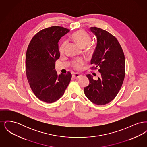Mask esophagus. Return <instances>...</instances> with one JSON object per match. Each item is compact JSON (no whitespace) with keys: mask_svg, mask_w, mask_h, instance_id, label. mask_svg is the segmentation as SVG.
<instances>
[{"mask_svg":"<svg viewBox=\"0 0 147 147\" xmlns=\"http://www.w3.org/2000/svg\"><path fill=\"white\" fill-rule=\"evenodd\" d=\"M72 77L76 79H78L80 77H81V75L79 73H73V75H72Z\"/></svg>","mask_w":147,"mask_h":147,"instance_id":"esophagus-1","label":"esophagus"}]
</instances>
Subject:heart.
<instances>
[{
	"mask_svg": "<svg viewBox=\"0 0 147 147\" xmlns=\"http://www.w3.org/2000/svg\"><path fill=\"white\" fill-rule=\"evenodd\" d=\"M71 37L78 45H79L80 46L83 47H84L86 45H88L91 41L90 36L83 30H78L76 32H75L74 34H73ZM66 43L67 42H64L63 44L61 45L59 49V51L61 52H62L64 51ZM89 49H91L89 45ZM84 63H85V61L84 59L79 58L73 63V67L76 69L78 70L80 69L82 65H83Z\"/></svg>",
	"mask_w": 147,
	"mask_h": 147,
	"instance_id": "obj_1",
	"label": "heart"
}]
</instances>
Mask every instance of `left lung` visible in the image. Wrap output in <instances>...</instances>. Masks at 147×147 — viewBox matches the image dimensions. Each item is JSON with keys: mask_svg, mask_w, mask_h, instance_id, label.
Wrapping results in <instances>:
<instances>
[{"mask_svg": "<svg viewBox=\"0 0 147 147\" xmlns=\"http://www.w3.org/2000/svg\"><path fill=\"white\" fill-rule=\"evenodd\" d=\"M90 29L97 38L90 63L94 65L92 69H98L101 77L94 80L91 75H86L90 83L84 88V93L92 103L105 105L115 98L123 84L125 76V55L115 36L96 27Z\"/></svg>", "mask_w": 147, "mask_h": 147, "instance_id": "obj_1", "label": "left lung"}]
</instances>
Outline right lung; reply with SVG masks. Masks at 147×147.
<instances>
[{"label": "right lung", "instance_id": "1", "mask_svg": "<svg viewBox=\"0 0 147 147\" xmlns=\"http://www.w3.org/2000/svg\"><path fill=\"white\" fill-rule=\"evenodd\" d=\"M69 30L54 26L43 29L34 36L26 54V73L35 96L47 103L61 98L70 83L71 74L58 75L55 62L60 57L58 42Z\"/></svg>", "mask_w": 147, "mask_h": 147}]
</instances>
